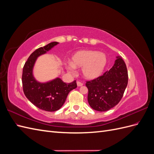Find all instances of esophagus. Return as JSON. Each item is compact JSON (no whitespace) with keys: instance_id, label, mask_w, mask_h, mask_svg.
<instances>
[{"instance_id":"1","label":"esophagus","mask_w":154,"mask_h":154,"mask_svg":"<svg viewBox=\"0 0 154 154\" xmlns=\"http://www.w3.org/2000/svg\"><path fill=\"white\" fill-rule=\"evenodd\" d=\"M83 83H82V82H79V81H78L77 82V85L78 86V87H82V86H83Z\"/></svg>"}]
</instances>
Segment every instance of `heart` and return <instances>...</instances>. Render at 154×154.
I'll return each instance as SVG.
<instances>
[{"label":"heart","instance_id":"b5f03b06","mask_svg":"<svg viewBox=\"0 0 154 154\" xmlns=\"http://www.w3.org/2000/svg\"><path fill=\"white\" fill-rule=\"evenodd\" d=\"M106 63L107 57L104 53L84 50L72 55L71 64L67 68L71 72H73L74 68H82V76L87 80H94L103 73Z\"/></svg>","mask_w":154,"mask_h":154}]
</instances>
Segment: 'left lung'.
Here are the masks:
<instances>
[{
  "instance_id": "left-lung-1",
  "label": "left lung",
  "mask_w": 154,
  "mask_h": 154,
  "mask_svg": "<svg viewBox=\"0 0 154 154\" xmlns=\"http://www.w3.org/2000/svg\"><path fill=\"white\" fill-rule=\"evenodd\" d=\"M109 71L94 80L86 82L87 100L91 108L107 111L118 105L128 84V71L122 57L118 56Z\"/></svg>"
}]
</instances>
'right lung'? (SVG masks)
Wrapping results in <instances>:
<instances>
[{"label": "right lung", "instance_id": "add662e5", "mask_svg": "<svg viewBox=\"0 0 154 154\" xmlns=\"http://www.w3.org/2000/svg\"><path fill=\"white\" fill-rule=\"evenodd\" d=\"M58 44L57 42H53L35 50L25 63L22 71V82L25 96L38 109L48 112H54L61 108L69 92L77 87L76 80L66 83L57 78L48 82L40 83L33 76L32 70L37 58Z\"/></svg>", "mask_w": 154, "mask_h": 154}]
</instances>
